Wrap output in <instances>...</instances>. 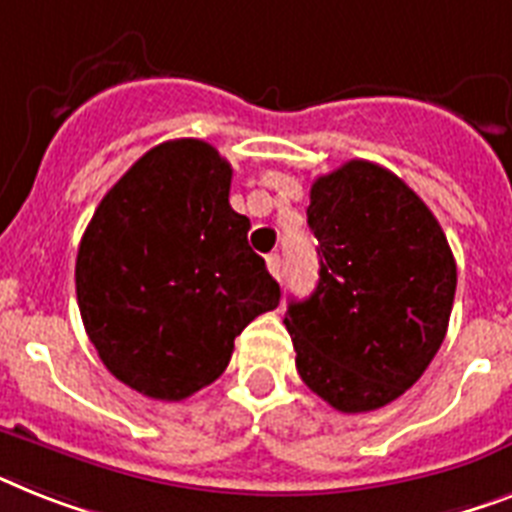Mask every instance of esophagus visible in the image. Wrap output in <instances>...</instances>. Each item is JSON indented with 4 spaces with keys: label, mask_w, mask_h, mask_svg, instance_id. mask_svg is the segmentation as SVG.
Listing matches in <instances>:
<instances>
[{
    "label": "esophagus",
    "mask_w": 512,
    "mask_h": 512,
    "mask_svg": "<svg viewBox=\"0 0 512 512\" xmlns=\"http://www.w3.org/2000/svg\"><path fill=\"white\" fill-rule=\"evenodd\" d=\"M266 269H269V274H272V277H280L282 261H280V256H277V253H272V256H266Z\"/></svg>",
    "instance_id": "34e87169"
}]
</instances>
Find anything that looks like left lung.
<instances>
[{"label": "left lung", "instance_id": "obj_1", "mask_svg": "<svg viewBox=\"0 0 512 512\" xmlns=\"http://www.w3.org/2000/svg\"><path fill=\"white\" fill-rule=\"evenodd\" d=\"M306 214L319 285L287 306L295 366L337 411H377L418 382L445 340L453 251L429 206L363 159L316 177Z\"/></svg>", "mask_w": 512, "mask_h": 512}]
</instances>
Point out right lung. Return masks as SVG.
Wrapping results in <instances>:
<instances>
[{
  "instance_id": "right-lung-1",
  "label": "right lung",
  "mask_w": 512,
  "mask_h": 512,
  "mask_svg": "<svg viewBox=\"0 0 512 512\" xmlns=\"http://www.w3.org/2000/svg\"><path fill=\"white\" fill-rule=\"evenodd\" d=\"M232 167L177 138L138 159L96 206L75 261L80 316L114 377L185 400L227 369L235 337L280 306V285L230 206Z\"/></svg>"
}]
</instances>
